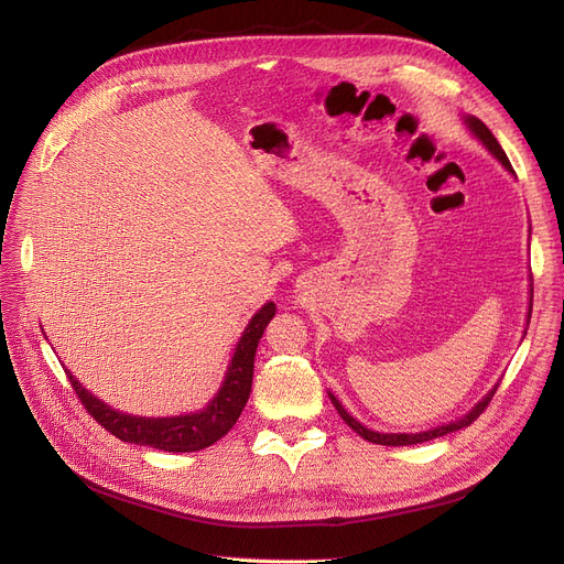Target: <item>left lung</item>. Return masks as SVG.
<instances>
[{
    "instance_id": "8db88e82",
    "label": "left lung",
    "mask_w": 564,
    "mask_h": 564,
    "mask_svg": "<svg viewBox=\"0 0 564 564\" xmlns=\"http://www.w3.org/2000/svg\"><path fill=\"white\" fill-rule=\"evenodd\" d=\"M466 126H468V130L476 134L482 143H485V148L487 151L502 164L506 166L510 173H514V169H512V164H510V160H508V155H506V151H502L500 148V143L496 141V137L491 134V130L480 121V118H476V116H466ZM530 311H532V306H530ZM528 322H530V313H528ZM496 389L498 387H494L476 406H473L464 419H459V421H455V423H448V425H441V427H434V430H427V432H419V434H381V432H372V430H368L366 425H361L357 419H351L349 413L345 411V406L329 393V398H332V402H334V406H336V411L340 413V419L357 432L359 436H364L366 441H370V443H379V446H413V443H425V441H432V438H436V436H443V434H451V432H457V430H462V427H468L473 421H476L480 413L489 406V402H491V398H494V393H496Z\"/></svg>"
}]
</instances>
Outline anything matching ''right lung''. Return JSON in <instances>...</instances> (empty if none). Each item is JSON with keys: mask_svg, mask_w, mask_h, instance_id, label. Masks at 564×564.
I'll return each instance as SVG.
<instances>
[{"mask_svg": "<svg viewBox=\"0 0 564 564\" xmlns=\"http://www.w3.org/2000/svg\"><path fill=\"white\" fill-rule=\"evenodd\" d=\"M274 302H267L247 324V329L235 347L230 366L226 370V379L217 391L215 400L203 411L187 413V416L173 419H141L128 416V413L113 411L96 395L82 389V383L70 375V387L77 393L84 409L91 413L94 421L100 423L107 432L126 443H137V446H151L164 453H194L213 446L240 419V413L249 400L251 381H253V359L256 347L262 338V332L270 319L274 317Z\"/></svg>", "mask_w": 564, "mask_h": 564, "instance_id": "1", "label": "right lung"}]
</instances>
